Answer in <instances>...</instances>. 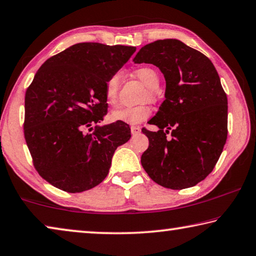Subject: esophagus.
Returning <instances> with one entry per match:
<instances>
[{"instance_id":"obj_1","label":"esophagus","mask_w":256,"mask_h":256,"mask_svg":"<svg viewBox=\"0 0 256 256\" xmlns=\"http://www.w3.org/2000/svg\"><path fill=\"white\" fill-rule=\"evenodd\" d=\"M141 132V128L138 126H131V133L133 136H136V134H138Z\"/></svg>"}]
</instances>
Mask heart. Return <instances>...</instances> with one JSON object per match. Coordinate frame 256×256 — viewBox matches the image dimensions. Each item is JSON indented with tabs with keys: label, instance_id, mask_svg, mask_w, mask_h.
Instances as JSON below:
<instances>
[{
	"label": "heart",
	"instance_id": "b5f03b06",
	"mask_svg": "<svg viewBox=\"0 0 256 256\" xmlns=\"http://www.w3.org/2000/svg\"><path fill=\"white\" fill-rule=\"evenodd\" d=\"M134 74L146 86V92L144 94L142 100H149L151 102H157V89L160 84L158 72L154 68L141 66L134 72ZM120 73H114L105 82V98L108 105L115 106L118 102L120 90ZM151 115V107L146 102L132 107H120L112 110L110 120L112 122H120L130 125H136L144 122Z\"/></svg>",
	"mask_w": 256,
	"mask_h": 256
}]
</instances>
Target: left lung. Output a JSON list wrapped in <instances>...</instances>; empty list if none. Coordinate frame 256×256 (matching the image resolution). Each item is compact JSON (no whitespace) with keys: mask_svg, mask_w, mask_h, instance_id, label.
I'll return each instance as SVG.
<instances>
[{"mask_svg":"<svg viewBox=\"0 0 256 256\" xmlns=\"http://www.w3.org/2000/svg\"><path fill=\"white\" fill-rule=\"evenodd\" d=\"M133 60L158 66L166 79V99L149 120L159 131L142 128L149 138L142 167L164 188L196 185L214 170L227 140V94L218 72L204 54L177 40L150 42Z\"/></svg>","mask_w":256,"mask_h":256,"instance_id":"8db88e82","label":"left lung"}]
</instances>
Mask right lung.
Instances as JSON below:
<instances>
[{
    "mask_svg": "<svg viewBox=\"0 0 256 256\" xmlns=\"http://www.w3.org/2000/svg\"><path fill=\"white\" fill-rule=\"evenodd\" d=\"M136 47L79 42L52 56L24 96V140L34 170L55 188L80 193L105 180L130 126L100 123L107 115L105 82Z\"/></svg>",
    "mask_w": 256,
    "mask_h": 256,
    "instance_id": "1",
    "label": "right lung"
}]
</instances>
